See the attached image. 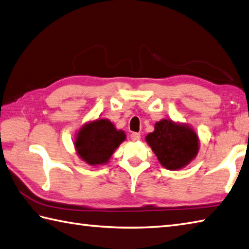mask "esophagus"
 <instances>
[{"mask_svg":"<svg viewBox=\"0 0 249 249\" xmlns=\"http://www.w3.org/2000/svg\"><path fill=\"white\" fill-rule=\"evenodd\" d=\"M131 140H132V141L141 140V134L140 133H132V134H131Z\"/></svg>","mask_w":249,"mask_h":249,"instance_id":"esophagus-1","label":"esophagus"}]
</instances>
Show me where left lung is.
Masks as SVG:
<instances>
[{
    "mask_svg": "<svg viewBox=\"0 0 249 249\" xmlns=\"http://www.w3.org/2000/svg\"><path fill=\"white\" fill-rule=\"evenodd\" d=\"M160 165L169 170H180L197 156L199 139L186 124L161 119L145 138Z\"/></svg>",
    "mask_w": 249,
    "mask_h": 249,
    "instance_id": "1",
    "label": "left lung"
}]
</instances>
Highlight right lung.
Here are the masks:
<instances>
[{
    "label": "right lung",
    "instance_id": "obj_1",
    "mask_svg": "<svg viewBox=\"0 0 249 249\" xmlns=\"http://www.w3.org/2000/svg\"><path fill=\"white\" fill-rule=\"evenodd\" d=\"M125 140L123 130H118L107 118H97L84 124L74 137V148L79 157L90 166L105 165L112 154Z\"/></svg>",
    "mask_w": 249,
    "mask_h": 249
}]
</instances>
